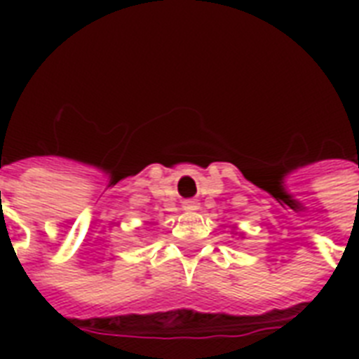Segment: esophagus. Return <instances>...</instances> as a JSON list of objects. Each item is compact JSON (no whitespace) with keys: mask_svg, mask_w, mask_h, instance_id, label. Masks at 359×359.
Returning <instances> with one entry per match:
<instances>
[{"mask_svg":"<svg viewBox=\"0 0 359 359\" xmlns=\"http://www.w3.org/2000/svg\"><path fill=\"white\" fill-rule=\"evenodd\" d=\"M184 208L186 210H196L197 201H194V199H188V201H184Z\"/></svg>","mask_w":359,"mask_h":359,"instance_id":"1","label":"esophagus"}]
</instances>
